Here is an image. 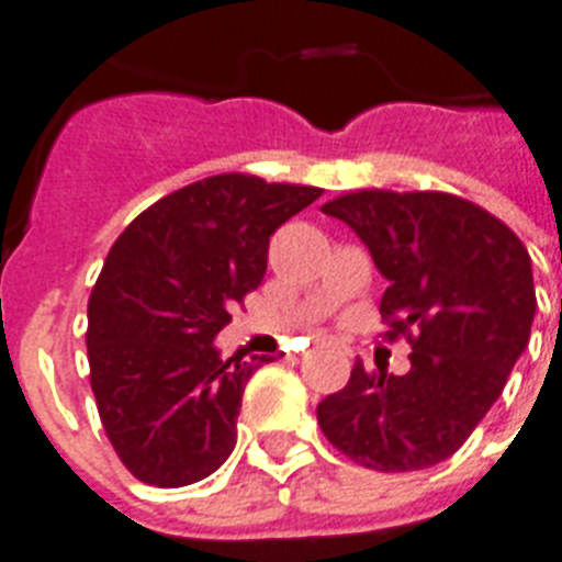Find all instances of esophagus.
Wrapping results in <instances>:
<instances>
[{"label":"esophagus","mask_w":562,"mask_h":562,"mask_svg":"<svg viewBox=\"0 0 562 562\" xmlns=\"http://www.w3.org/2000/svg\"><path fill=\"white\" fill-rule=\"evenodd\" d=\"M326 340V337H317V342H324Z\"/></svg>","instance_id":"1"}]
</instances>
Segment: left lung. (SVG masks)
<instances>
[{
    "mask_svg": "<svg viewBox=\"0 0 562 562\" xmlns=\"http://www.w3.org/2000/svg\"><path fill=\"white\" fill-rule=\"evenodd\" d=\"M321 211L357 233L389 281L391 335L416 331L408 374L357 360L349 385L317 405L321 430L369 470H428L464 445L529 346L532 258L504 222L450 193L357 191Z\"/></svg>",
    "mask_w": 562,
    "mask_h": 562,
    "instance_id": "8db88e82",
    "label": "left lung"
}]
</instances>
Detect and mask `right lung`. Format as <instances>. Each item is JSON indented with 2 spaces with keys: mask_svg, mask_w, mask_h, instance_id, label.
Here are the masks:
<instances>
[{
  "mask_svg": "<svg viewBox=\"0 0 562 562\" xmlns=\"http://www.w3.org/2000/svg\"><path fill=\"white\" fill-rule=\"evenodd\" d=\"M317 196L220 173L154 202L112 245L89 297V380L134 479L186 486L233 453L247 380L276 357L222 360L213 340L265 281L272 233Z\"/></svg>",
  "mask_w": 562,
  "mask_h": 562,
  "instance_id": "right-lung-1",
  "label": "right lung"
}]
</instances>
